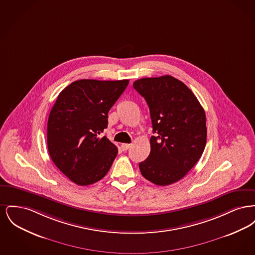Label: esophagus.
I'll use <instances>...</instances> for the list:
<instances>
[{
    "label": "esophagus",
    "instance_id": "1",
    "mask_svg": "<svg viewBox=\"0 0 255 255\" xmlns=\"http://www.w3.org/2000/svg\"><path fill=\"white\" fill-rule=\"evenodd\" d=\"M131 145L132 144H130V143H122V149L123 151H127L131 147Z\"/></svg>",
    "mask_w": 255,
    "mask_h": 255
}]
</instances>
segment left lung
Wrapping results in <instances>:
<instances>
[{"mask_svg": "<svg viewBox=\"0 0 255 255\" xmlns=\"http://www.w3.org/2000/svg\"><path fill=\"white\" fill-rule=\"evenodd\" d=\"M133 86L145 98L156 133L150 138V155L138 165L141 175L161 186L178 182L205 150V110L192 91L171 75L141 78Z\"/></svg>", "mask_w": 255, "mask_h": 255, "instance_id": "8db88e82", "label": "left lung"}]
</instances>
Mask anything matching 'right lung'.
<instances>
[{
    "instance_id": "1",
    "label": "right lung",
    "mask_w": 255,
    "mask_h": 255,
    "mask_svg": "<svg viewBox=\"0 0 255 255\" xmlns=\"http://www.w3.org/2000/svg\"><path fill=\"white\" fill-rule=\"evenodd\" d=\"M128 84L127 79H82L67 86L57 97L48 121V149L53 163L74 183L93 184L111 168L118 147L99 134Z\"/></svg>"
}]
</instances>
